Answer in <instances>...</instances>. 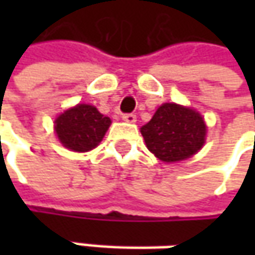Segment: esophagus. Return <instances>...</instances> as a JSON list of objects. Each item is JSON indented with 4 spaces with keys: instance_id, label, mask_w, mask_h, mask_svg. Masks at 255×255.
<instances>
[{
    "instance_id": "1",
    "label": "esophagus",
    "mask_w": 255,
    "mask_h": 255,
    "mask_svg": "<svg viewBox=\"0 0 255 255\" xmlns=\"http://www.w3.org/2000/svg\"><path fill=\"white\" fill-rule=\"evenodd\" d=\"M122 119L128 123H134L136 122V115L134 113H125L122 116Z\"/></svg>"
}]
</instances>
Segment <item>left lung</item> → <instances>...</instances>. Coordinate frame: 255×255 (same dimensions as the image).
<instances>
[{"mask_svg":"<svg viewBox=\"0 0 255 255\" xmlns=\"http://www.w3.org/2000/svg\"><path fill=\"white\" fill-rule=\"evenodd\" d=\"M150 152L166 163L179 162L199 152L206 125L199 113L176 103H164L140 129Z\"/></svg>","mask_w":255,"mask_h":255,"instance_id":"8db88e82","label":"left lung"}]
</instances>
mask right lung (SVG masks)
<instances>
[{"label": "right lung", "instance_id": "obj_1", "mask_svg": "<svg viewBox=\"0 0 255 255\" xmlns=\"http://www.w3.org/2000/svg\"><path fill=\"white\" fill-rule=\"evenodd\" d=\"M111 119L91 105H78L58 116L55 132L65 147L74 152H88L103 139Z\"/></svg>", "mask_w": 255, "mask_h": 255}]
</instances>
